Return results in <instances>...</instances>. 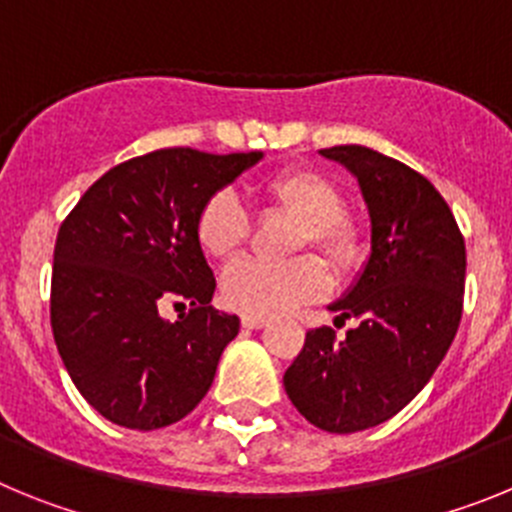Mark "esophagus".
Listing matches in <instances>:
<instances>
[{
	"instance_id": "34e87169",
	"label": "esophagus",
	"mask_w": 512,
	"mask_h": 512,
	"mask_svg": "<svg viewBox=\"0 0 512 512\" xmlns=\"http://www.w3.org/2000/svg\"><path fill=\"white\" fill-rule=\"evenodd\" d=\"M266 323H269V320L261 318V315H243V318H241V325H243V328H248V330L264 328Z\"/></svg>"
}]
</instances>
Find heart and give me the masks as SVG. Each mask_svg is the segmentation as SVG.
Listing matches in <instances>:
<instances>
[{
	"label": "heart",
	"instance_id": "1",
	"mask_svg": "<svg viewBox=\"0 0 512 512\" xmlns=\"http://www.w3.org/2000/svg\"><path fill=\"white\" fill-rule=\"evenodd\" d=\"M269 205L300 220L295 248L315 246L330 264L348 266L359 256V230L341 212L343 197L336 184L310 169H292L274 176L261 189ZM251 233L248 212L230 192L212 194L197 217V241L212 259H228L243 248ZM330 279L318 256L289 261L238 259L223 271V302L243 315H277L328 292Z\"/></svg>",
	"mask_w": 512,
	"mask_h": 512
}]
</instances>
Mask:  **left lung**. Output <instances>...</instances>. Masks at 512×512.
<instances>
[{"label":"left lung","instance_id":"8db88e82","mask_svg":"<svg viewBox=\"0 0 512 512\" xmlns=\"http://www.w3.org/2000/svg\"><path fill=\"white\" fill-rule=\"evenodd\" d=\"M320 156L356 176L372 253L328 307L359 325L343 341L328 325L310 330L284 372V390L320 431L356 433L400 413L443 361L461 320L467 251L449 205L423 174L366 146L323 148Z\"/></svg>","mask_w":512,"mask_h":512}]
</instances>
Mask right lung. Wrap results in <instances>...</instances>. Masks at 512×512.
<instances>
[{
    "label": "right lung",
    "instance_id": "1",
    "mask_svg": "<svg viewBox=\"0 0 512 512\" xmlns=\"http://www.w3.org/2000/svg\"><path fill=\"white\" fill-rule=\"evenodd\" d=\"M264 153L161 148L115 166L61 223L53 251L51 325L76 390L112 423L156 431L212 387L241 320L210 307L215 277L197 217ZM164 301L193 310L176 324Z\"/></svg>",
    "mask_w": 512,
    "mask_h": 512
}]
</instances>
